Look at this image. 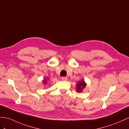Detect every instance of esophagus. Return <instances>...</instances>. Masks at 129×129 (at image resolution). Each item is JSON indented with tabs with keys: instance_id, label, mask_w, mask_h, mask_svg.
Returning a JSON list of instances; mask_svg holds the SVG:
<instances>
[{
	"instance_id": "34e87169",
	"label": "esophagus",
	"mask_w": 129,
	"mask_h": 129,
	"mask_svg": "<svg viewBox=\"0 0 129 129\" xmlns=\"http://www.w3.org/2000/svg\"><path fill=\"white\" fill-rule=\"evenodd\" d=\"M61 80L62 81H67V80H68V77H62Z\"/></svg>"
}]
</instances>
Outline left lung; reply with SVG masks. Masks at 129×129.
<instances>
[{"instance_id":"8db88e82","label":"left lung","mask_w":129,"mask_h":129,"mask_svg":"<svg viewBox=\"0 0 129 129\" xmlns=\"http://www.w3.org/2000/svg\"><path fill=\"white\" fill-rule=\"evenodd\" d=\"M87 83H85V82L83 80L77 82L76 85V91L78 93H81V92L83 91Z\"/></svg>"}]
</instances>
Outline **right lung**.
Masks as SVG:
<instances>
[{
  "instance_id": "add662e5",
  "label": "right lung",
  "mask_w": 129,
  "mask_h": 129,
  "mask_svg": "<svg viewBox=\"0 0 129 129\" xmlns=\"http://www.w3.org/2000/svg\"><path fill=\"white\" fill-rule=\"evenodd\" d=\"M47 81H48V78L44 79V80H43V81H42V83L46 85V84H47Z\"/></svg>"
}]
</instances>
